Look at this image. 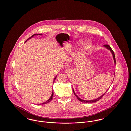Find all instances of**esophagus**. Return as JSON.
I'll return each mask as SVG.
<instances>
[{"label":"esophagus","instance_id":"1","mask_svg":"<svg viewBox=\"0 0 131 131\" xmlns=\"http://www.w3.org/2000/svg\"><path fill=\"white\" fill-rule=\"evenodd\" d=\"M69 71V69H66V72H68V71Z\"/></svg>","mask_w":131,"mask_h":131}]
</instances>
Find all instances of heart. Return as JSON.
I'll use <instances>...</instances> for the list:
<instances>
[{"mask_svg":"<svg viewBox=\"0 0 131 131\" xmlns=\"http://www.w3.org/2000/svg\"><path fill=\"white\" fill-rule=\"evenodd\" d=\"M91 44L90 42H86L83 45V49L86 50H87V49H89L91 47Z\"/></svg>","mask_w":131,"mask_h":131,"instance_id":"b5f03b06","label":"heart"}]
</instances>
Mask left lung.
<instances>
[{
    "instance_id": "1",
    "label": "left lung",
    "mask_w": 131,
    "mask_h": 131,
    "mask_svg": "<svg viewBox=\"0 0 131 131\" xmlns=\"http://www.w3.org/2000/svg\"><path fill=\"white\" fill-rule=\"evenodd\" d=\"M104 46L105 47H106L107 49H108V50H110V51H111V52H112V56H113V59H114V64H115V55H114V52L113 51V50H112V49L111 48V46H110V45H108V44H105V45H104V46ZM73 92H74V93L75 94V96H76V97L77 98V99L79 100H80V101H81V102H85V103H93V102H96V101H98L99 100H100L105 94V93H106V92L107 91H106L105 93L104 94H103L102 96H101L100 97H98V98H97V99H94V100H83V99H81V98H80L75 93V91H74V89H73Z\"/></svg>"
}]
</instances>
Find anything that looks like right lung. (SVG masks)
Masks as SVG:
<instances>
[{
	"instance_id": "right-lung-1",
	"label": "right lung",
	"mask_w": 131,
	"mask_h": 131,
	"mask_svg": "<svg viewBox=\"0 0 131 131\" xmlns=\"http://www.w3.org/2000/svg\"><path fill=\"white\" fill-rule=\"evenodd\" d=\"M42 35V34H34V35H33L31 37L29 38H28L26 41V42L27 41V40H28L29 39H31V38H32V37H33V36H34L35 35ZM56 77L57 76H56V77H55V78H54V81H53V83H54V81H55V80H56ZM53 91H52V95H51V97H50V98L48 100H47L46 101H45V102H43V103H42V104H47V103H49V102H50L51 100H52V99H53Z\"/></svg>"
}]
</instances>
